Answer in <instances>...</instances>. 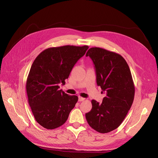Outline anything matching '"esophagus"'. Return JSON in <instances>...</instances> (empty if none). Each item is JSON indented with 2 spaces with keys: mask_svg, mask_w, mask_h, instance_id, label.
I'll use <instances>...</instances> for the list:
<instances>
[{
  "mask_svg": "<svg viewBox=\"0 0 158 158\" xmlns=\"http://www.w3.org/2000/svg\"><path fill=\"white\" fill-rule=\"evenodd\" d=\"M85 99V98H82V97H80V96H79V98H78V101L79 102H83V101H84Z\"/></svg>",
  "mask_w": 158,
  "mask_h": 158,
  "instance_id": "34e87169",
  "label": "esophagus"
}]
</instances>
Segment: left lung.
Wrapping results in <instances>:
<instances>
[{
    "label": "left lung",
    "mask_w": 158,
    "mask_h": 158,
    "mask_svg": "<svg viewBox=\"0 0 158 158\" xmlns=\"http://www.w3.org/2000/svg\"><path fill=\"white\" fill-rule=\"evenodd\" d=\"M85 56L92 60L97 84L106 94L101 104L92 100L85 118L95 131L107 133L121 125L131 107L135 92L132 74L125 59L116 52L92 47Z\"/></svg>",
    "instance_id": "left-lung-1"
}]
</instances>
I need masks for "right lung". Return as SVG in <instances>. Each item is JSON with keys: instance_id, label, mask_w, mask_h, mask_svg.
<instances>
[{"instance_id": "add662e5", "label": "right lung", "mask_w": 158, "mask_h": 158, "mask_svg": "<svg viewBox=\"0 0 158 158\" xmlns=\"http://www.w3.org/2000/svg\"><path fill=\"white\" fill-rule=\"evenodd\" d=\"M89 48L64 45L42 51L33 61L26 81L28 103L36 121L47 129H55L66 121L77 103L76 95L59 89L70 72Z\"/></svg>"}]
</instances>
